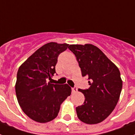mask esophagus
Wrapping results in <instances>:
<instances>
[{"instance_id": "34e87169", "label": "esophagus", "mask_w": 135, "mask_h": 135, "mask_svg": "<svg viewBox=\"0 0 135 135\" xmlns=\"http://www.w3.org/2000/svg\"><path fill=\"white\" fill-rule=\"evenodd\" d=\"M72 92L73 93H76L78 92V89L77 87H73V88H72Z\"/></svg>"}]
</instances>
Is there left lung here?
<instances>
[{"instance_id": "obj_1", "label": "left lung", "mask_w": 135, "mask_h": 135, "mask_svg": "<svg viewBox=\"0 0 135 135\" xmlns=\"http://www.w3.org/2000/svg\"><path fill=\"white\" fill-rule=\"evenodd\" d=\"M69 49L77 59L83 77L90 80L87 89L78 91L85 96L83 105L76 107L78 119L86 124L104 121L119 101L123 81L117 66L96 46L72 44Z\"/></svg>"}]
</instances>
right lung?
Here are the masks:
<instances>
[{
    "label": "right lung",
    "mask_w": 135,
    "mask_h": 135,
    "mask_svg": "<svg viewBox=\"0 0 135 135\" xmlns=\"http://www.w3.org/2000/svg\"><path fill=\"white\" fill-rule=\"evenodd\" d=\"M67 48V44H46L18 69L16 98L24 113L36 122L43 123L55 119L61 104L71 95V88L67 84L47 83V79L50 80L55 73L58 55Z\"/></svg>",
    "instance_id": "obj_1"
}]
</instances>
